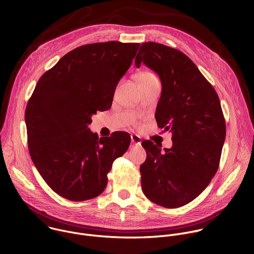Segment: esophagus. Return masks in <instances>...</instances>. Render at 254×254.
I'll list each match as a JSON object with an SVG mask.
<instances>
[{"mask_svg":"<svg viewBox=\"0 0 254 254\" xmlns=\"http://www.w3.org/2000/svg\"><path fill=\"white\" fill-rule=\"evenodd\" d=\"M130 139H131V143L133 144V146H139L140 142H141V138L137 134H131Z\"/></svg>","mask_w":254,"mask_h":254,"instance_id":"esophagus-1","label":"esophagus"}]
</instances>
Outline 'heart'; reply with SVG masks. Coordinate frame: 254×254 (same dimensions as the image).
<instances>
[{
	"mask_svg": "<svg viewBox=\"0 0 254 254\" xmlns=\"http://www.w3.org/2000/svg\"><path fill=\"white\" fill-rule=\"evenodd\" d=\"M156 77L152 72H149V71H144V72H141V73L138 75L137 77V80H149V79H152Z\"/></svg>",
	"mask_w": 254,
	"mask_h": 254,
	"instance_id": "heart-1",
	"label": "heart"
}]
</instances>
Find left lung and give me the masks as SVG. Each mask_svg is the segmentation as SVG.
I'll return each mask as SVG.
<instances>
[{"label":"left lung","instance_id":"8db88e82","mask_svg":"<svg viewBox=\"0 0 254 254\" xmlns=\"http://www.w3.org/2000/svg\"><path fill=\"white\" fill-rule=\"evenodd\" d=\"M154 70L162 83L156 111L160 127L172 132L173 146L143 140L141 189L152 202L178 208L197 198L219 167L226 135L220 100L210 82L183 52L156 42L141 44L135 57Z\"/></svg>","mask_w":254,"mask_h":254}]
</instances>
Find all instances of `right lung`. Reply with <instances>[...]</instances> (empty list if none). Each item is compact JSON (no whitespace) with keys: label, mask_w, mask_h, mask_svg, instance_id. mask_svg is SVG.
I'll return each instance as SVG.
<instances>
[{"label":"right lung","mask_w":254,"mask_h":254,"mask_svg":"<svg viewBox=\"0 0 254 254\" xmlns=\"http://www.w3.org/2000/svg\"><path fill=\"white\" fill-rule=\"evenodd\" d=\"M139 43L86 44L64 55L36 84L25 113L31 159L47 185L70 201L101 194L114 161L130 136L117 131L98 138L91 116L110 110L117 85Z\"/></svg>","instance_id":"obj_1"}]
</instances>
